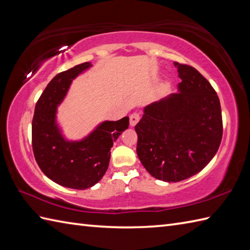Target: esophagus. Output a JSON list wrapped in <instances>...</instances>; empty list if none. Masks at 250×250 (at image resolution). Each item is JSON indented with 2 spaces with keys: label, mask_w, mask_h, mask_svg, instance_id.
Masks as SVG:
<instances>
[{
  "label": "esophagus",
  "mask_w": 250,
  "mask_h": 250,
  "mask_svg": "<svg viewBox=\"0 0 250 250\" xmlns=\"http://www.w3.org/2000/svg\"><path fill=\"white\" fill-rule=\"evenodd\" d=\"M140 114H137V113H133L132 114L131 116H130V125L131 126H134L137 122L140 121Z\"/></svg>",
  "instance_id": "1"
}]
</instances>
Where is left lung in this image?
<instances>
[{
	"mask_svg": "<svg viewBox=\"0 0 250 250\" xmlns=\"http://www.w3.org/2000/svg\"><path fill=\"white\" fill-rule=\"evenodd\" d=\"M178 93L147 105L135 125L136 153L151 176L167 183L202 171L222 139L219 98L194 67L174 62Z\"/></svg>",
	"mask_w": 250,
	"mask_h": 250,
	"instance_id": "obj_1",
	"label": "left lung"
}]
</instances>
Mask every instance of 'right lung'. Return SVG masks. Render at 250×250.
Returning a JSON list of instances; mask_svg holds the SVG:
<instances>
[{"label":"right lung","mask_w":250,"mask_h":250,"mask_svg":"<svg viewBox=\"0 0 250 250\" xmlns=\"http://www.w3.org/2000/svg\"><path fill=\"white\" fill-rule=\"evenodd\" d=\"M92 64L84 62L59 73L47 84L35 105L32 147L35 160L47 177L66 188L84 190L99 183L107 171L110 148L129 126V117L105 120L79 141L65 139L57 120V108L72 82Z\"/></svg>","instance_id":"1"}]
</instances>
